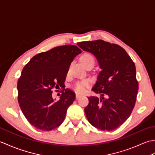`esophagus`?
Wrapping results in <instances>:
<instances>
[{"label": "esophagus", "mask_w": 155, "mask_h": 155, "mask_svg": "<svg viewBox=\"0 0 155 155\" xmlns=\"http://www.w3.org/2000/svg\"><path fill=\"white\" fill-rule=\"evenodd\" d=\"M81 96H82V95L81 94L77 93V94H76V98H77V99H78V98H79Z\"/></svg>", "instance_id": "34e87169"}]
</instances>
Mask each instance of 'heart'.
I'll list each match as a JSON object with an SVG mask.
<instances>
[{"label":"heart","instance_id":"heart-1","mask_svg":"<svg viewBox=\"0 0 155 155\" xmlns=\"http://www.w3.org/2000/svg\"><path fill=\"white\" fill-rule=\"evenodd\" d=\"M81 61L85 67H87L88 65L91 64H94V58L91 54L88 53H84L81 56ZM88 85H89V81L87 80H84L74 84V89L79 93H83Z\"/></svg>","mask_w":155,"mask_h":155}]
</instances>
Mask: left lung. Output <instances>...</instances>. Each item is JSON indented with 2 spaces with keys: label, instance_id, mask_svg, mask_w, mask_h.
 <instances>
[{
  "label": "left lung",
  "instance_id": "left-lung-1",
  "mask_svg": "<svg viewBox=\"0 0 155 155\" xmlns=\"http://www.w3.org/2000/svg\"><path fill=\"white\" fill-rule=\"evenodd\" d=\"M95 56L101 68L92 91L101 94L88 97L84 108L88 122L98 129L110 131L130 117L137 99L139 83L135 64L123 48L103 40L77 43Z\"/></svg>",
  "mask_w": 155,
  "mask_h": 155
}]
</instances>
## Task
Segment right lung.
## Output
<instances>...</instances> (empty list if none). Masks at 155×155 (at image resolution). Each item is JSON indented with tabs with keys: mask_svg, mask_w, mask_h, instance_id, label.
Masks as SVG:
<instances>
[{
	"mask_svg": "<svg viewBox=\"0 0 155 155\" xmlns=\"http://www.w3.org/2000/svg\"><path fill=\"white\" fill-rule=\"evenodd\" d=\"M81 52L75 45L59 46L36 54L23 68L17 83L18 101L23 114L35 128L50 131L64 121L75 99V93L65 88L64 83L71 62ZM59 87L64 91L54 101L51 89Z\"/></svg>",
	"mask_w": 155,
	"mask_h": 155,
	"instance_id": "right-lung-1",
	"label": "right lung"
}]
</instances>
